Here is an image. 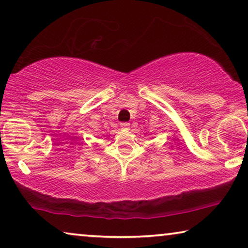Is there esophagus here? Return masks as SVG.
Segmentation results:
<instances>
[{"instance_id":"obj_1","label":"esophagus","mask_w":248,"mask_h":248,"mask_svg":"<svg viewBox=\"0 0 248 248\" xmlns=\"http://www.w3.org/2000/svg\"><path fill=\"white\" fill-rule=\"evenodd\" d=\"M121 128L122 129H129V124L128 123H121Z\"/></svg>"}]
</instances>
